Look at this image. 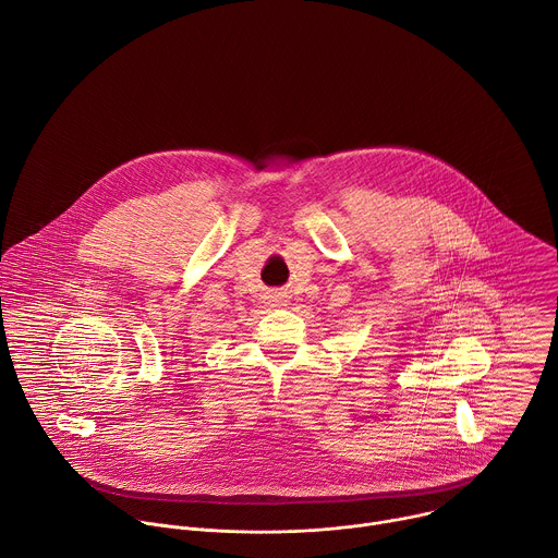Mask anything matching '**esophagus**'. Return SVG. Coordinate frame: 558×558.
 Wrapping results in <instances>:
<instances>
[{
    "label": "esophagus",
    "mask_w": 558,
    "mask_h": 558,
    "mask_svg": "<svg viewBox=\"0 0 558 558\" xmlns=\"http://www.w3.org/2000/svg\"><path fill=\"white\" fill-rule=\"evenodd\" d=\"M267 300H269L274 306H280V304H284V293H269Z\"/></svg>",
    "instance_id": "obj_1"
}]
</instances>
